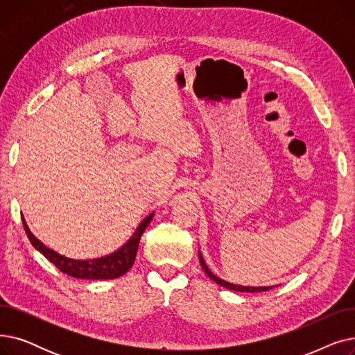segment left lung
I'll return each mask as SVG.
<instances>
[{
    "instance_id": "8db88e82",
    "label": "left lung",
    "mask_w": 355,
    "mask_h": 355,
    "mask_svg": "<svg viewBox=\"0 0 355 355\" xmlns=\"http://www.w3.org/2000/svg\"><path fill=\"white\" fill-rule=\"evenodd\" d=\"M198 259H200V265H201L202 270L207 273V276H209L210 279H213V281H214L216 284H218L220 286L226 288V289L236 291V292H263V291H269V289L275 288V286H241V285L230 284V282L225 281V279H220L218 276H216V275H214V273L207 268V265H206V262H204V259H202V256H201L200 250H198Z\"/></svg>"
}]
</instances>
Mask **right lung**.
<instances>
[{"mask_svg": "<svg viewBox=\"0 0 355 355\" xmlns=\"http://www.w3.org/2000/svg\"><path fill=\"white\" fill-rule=\"evenodd\" d=\"M154 214L155 213L148 214L139 223L134 234L130 236L126 243L123 246H121L118 250H115L114 253H109L106 256H102V257L86 259V260L70 259V257H66L55 250L47 248L43 241H40L31 233V230L27 226L24 216H21V220H23L27 237L31 241L34 249L39 250L59 270H62L63 273H67L71 277L102 281V279H116V277L125 275L130 268H132V265L135 262V257H137L141 236L145 232V229L148 227L149 223H151Z\"/></svg>", "mask_w": 355, "mask_h": 355, "instance_id": "add662e5", "label": "right lung"}]
</instances>
